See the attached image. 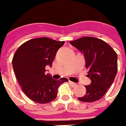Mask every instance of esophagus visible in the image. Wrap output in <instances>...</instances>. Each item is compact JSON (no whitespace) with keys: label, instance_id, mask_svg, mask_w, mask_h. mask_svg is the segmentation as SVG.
<instances>
[{"label":"esophagus","instance_id":"1","mask_svg":"<svg viewBox=\"0 0 126 126\" xmlns=\"http://www.w3.org/2000/svg\"><path fill=\"white\" fill-rule=\"evenodd\" d=\"M69 83L72 86H77V83H75V82H71V81H69Z\"/></svg>","mask_w":126,"mask_h":126}]
</instances>
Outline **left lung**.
I'll list each match as a JSON object with an SVG mask.
<instances>
[{
  "instance_id": "8db88e82",
  "label": "left lung",
  "mask_w": 126,
  "mask_h": 126,
  "mask_svg": "<svg viewBox=\"0 0 126 126\" xmlns=\"http://www.w3.org/2000/svg\"><path fill=\"white\" fill-rule=\"evenodd\" d=\"M69 43L83 53L88 77L91 79V84L86 86V94L78 99L84 102L100 99L112 86L116 76V53L107 43L95 37H84Z\"/></svg>"
}]
</instances>
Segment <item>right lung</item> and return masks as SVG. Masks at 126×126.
Returning <instances> with one entry per match:
<instances>
[{"instance_id": "add662e5", "label": "right lung", "mask_w": 126, "mask_h": 126, "mask_svg": "<svg viewBox=\"0 0 126 126\" xmlns=\"http://www.w3.org/2000/svg\"><path fill=\"white\" fill-rule=\"evenodd\" d=\"M64 41L47 37L30 40L16 49L12 60L13 68L22 91L32 101L48 103L57 98L60 85L66 78L55 80L45 73L46 66H52L58 49Z\"/></svg>"}]
</instances>
